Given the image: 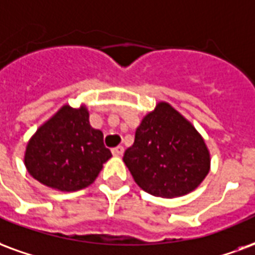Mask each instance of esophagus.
<instances>
[{
	"label": "esophagus",
	"mask_w": 255,
	"mask_h": 255,
	"mask_svg": "<svg viewBox=\"0 0 255 255\" xmlns=\"http://www.w3.org/2000/svg\"><path fill=\"white\" fill-rule=\"evenodd\" d=\"M123 152H124V147L123 146H118L112 148V154L113 155H123Z\"/></svg>",
	"instance_id": "esophagus-1"
}]
</instances>
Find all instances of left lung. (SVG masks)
Segmentation results:
<instances>
[{"label": "left lung", "mask_w": 255, "mask_h": 255, "mask_svg": "<svg viewBox=\"0 0 255 255\" xmlns=\"http://www.w3.org/2000/svg\"><path fill=\"white\" fill-rule=\"evenodd\" d=\"M123 161L144 192L165 199L196 189L211 162L204 139L167 103L143 119Z\"/></svg>", "instance_id": "obj_1"}]
</instances>
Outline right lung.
Here are the masks:
<instances>
[{"mask_svg":"<svg viewBox=\"0 0 255 255\" xmlns=\"http://www.w3.org/2000/svg\"><path fill=\"white\" fill-rule=\"evenodd\" d=\"M111 156L103 132L90 126L86 108L65 105L32 136L25 166L43 185L74 192L90 185Z\"/></svg>","mask_w":255,"mask_h":255,"instance_id":"obj_1","label":"right lung"}]
</instances>
